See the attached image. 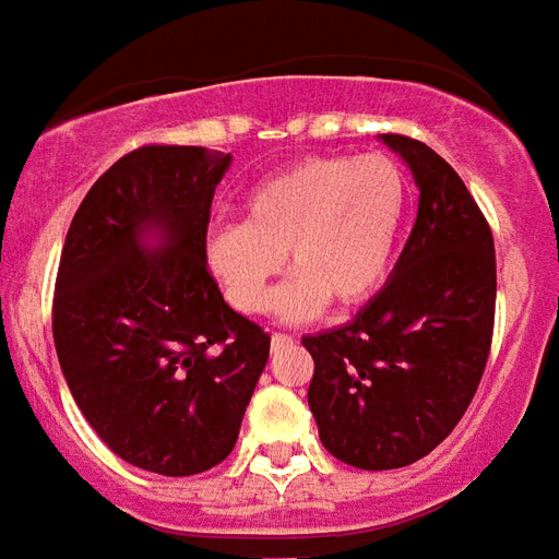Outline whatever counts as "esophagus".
I'll use <instances>...</instances> for the list:
<instances>
[{
    "label": "esophagus",
    "instance_id": "1",
    "mask_svg": "<svg viewBox=\"0 0 559 559\" xmlns=\"http://www.w3.org/2000/svg\"><path fill=\"white\" fill-rule=\"evenodd\" d=\"M292 342H295V336H292V333H274V336H271V345H274V352H280V348H288Z\"/></svg>",
    "mask_w": 559,
    "mask_h": 559
}]
</instances>
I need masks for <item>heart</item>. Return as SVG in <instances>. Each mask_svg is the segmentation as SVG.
<instances>
[{"mask_svg":"<svg viewBox=\"0 0 559 559\" xmlns=\"http://www.w3.org/2000/svg\"><path fill=\"white\" fill-rule=\"evenodd\" d=\"M405 207L408 178L390 154L307 157L243 199L240 223L207 238V262L250 316L271 304L285 250L295 276L274 300L280 319H309L328 300L357 307L384 283Z\"/></svg>","mask_w":559,"mask_h":559,"instance_id":"obj_1","label":"heart"}]
</instances>
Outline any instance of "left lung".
<instances>
[{
  "label": "left lung",
  "instance_id": "obj_1",
  "mask_svg": "<svg viewBox=\"0 0 559 559\" xmlns=\"http://www.w3.org/2000/svg\"><path fill=\"white\" fill-rule=\"evenodd\" d=\"M381 140L419 187L408 243L348 324L304 336L321 443L364 471L419 462L459 426L486 372L497 297L495 238L459 173L426 142Z\"/></svg>",
  "mask_w": 559,
  "mask_h": 559
}]
</instances>
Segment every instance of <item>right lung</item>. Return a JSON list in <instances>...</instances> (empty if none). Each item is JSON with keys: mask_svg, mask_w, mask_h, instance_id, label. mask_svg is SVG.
<instances>
[{"mask_svg": "<svg viewBox=\"0 0 559 559\" xmlns=\"http://www.w3.org/2000/svg\"><path fill=\"white\" fill-rule=\"evenodd\" d=\"M229 163L199 145L130 151L92 185L64 238L52 297L64 381L97 438L151 474L223 462L271 354V336L207 271L211 199Z\"/></svg>", "mask_w": 559, "mask_h": 559, "instance_id": "add662e5", "label": "right lung"}]
</instances>
